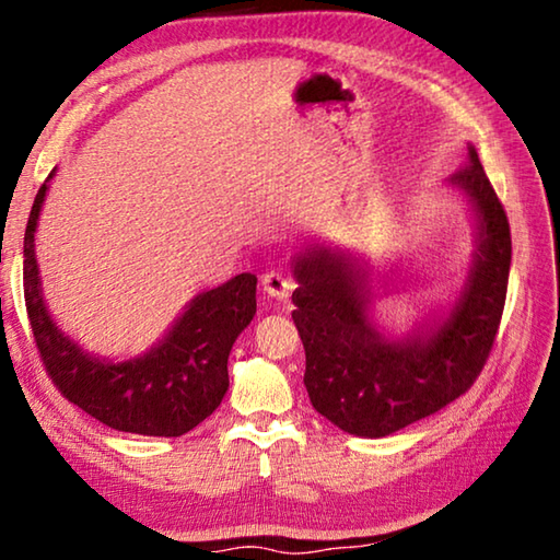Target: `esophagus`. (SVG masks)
Here are the masks:
<instances>
[{
  "label": "esophagus",
  "mask_w": 560,
  "mask_h": 560,
  "mask_svg": "<svg viewBox=\"0 0 560 560\" xmlns=\"http://www.w3.org/2000/svg\"><path fill=\"white\" fill-rule=\"evenodd\" d=\"M261 289H264V293H267V296L283 301V299H289V293L293 289V281L289 277H283V273H279V271H269V273H264V277H261Z\"/></svg>",
  "instance_id": "esophagus-1"
}]
</instances>
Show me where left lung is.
Returning <instances> with one entry per match:
<instances>
[{
    "mask_svg": "<svg viewBox=\"0 0 560 560\" xmlns=\"http://www.w3.org/2000/svg\"><path fill=\"white\" fill-rule=\"evenodd\" d=\"M474 217V252L450 306L432 311L410 334L390 336L373 318L371 261L338 244L293 257L291 318L306 350L311 405L355 438H387L467 393L494 346L506 301L511 232L474 145L454 173Z\"/></svg>",
    "mask_w": 560,
    "mask_h": 560,
    "instance_id": "obj_1",
    "label": "left lung"
}]
</instances>
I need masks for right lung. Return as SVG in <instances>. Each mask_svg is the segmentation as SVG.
<instances>
[{"label":"right lung","instance_id":"1","mask_svg":"<svg viewBox=\"0 0 560 560\" xmlns=\"http://www.w3.org/2000/svg\"><path fill=\"white\" fill-rule=\"evenodd\" d=\"M54 173L36 192L24 232V299L46 373L73 405L113 430L179 438L207 420L230 387L226 360L257 314V277L236 273L197 293L145 353L128 360L89 353L49 314L36 261L34 236Z\"/></svg>","mask_w":560,"mask_h":560}]
</instances>
